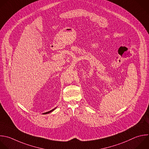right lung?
<instances>
[{
    "label": "right lung",
    "mask_w": 149,
    "mask_h": 149,
    "mask_svg": "<svg viewBox=\"0 0 149 149\" xmlns=\"http://www.w3.org/2000/svg\"><path fill=\"white\" fill-rule=\"evenodd\" d=\"M56 108H54V109H52V111H48V112H45V113H44L43 114H47V113H50V112H53Z\"/></svg>",
    "instance_id": "obj_1"
}]
</instances>
